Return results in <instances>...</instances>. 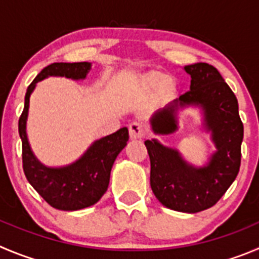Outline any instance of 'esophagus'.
Wrapping results in <instances>:
<instances>
[{"label": "esophagus", "mask_w": 259, "mask_h": 259, "mask_svg": "<svg viewBox=\"0 0 259 259\" xmlns=\"http://www.w3.org/2000/svg\"><path fill=\"white\" fill-rule=\"evenodd\" d=\"M130 136L131 139H144L146 136V127L142 122H132L130 124Z\"/></svg>", "instance_id": "esophagus-1"}]
</instances>
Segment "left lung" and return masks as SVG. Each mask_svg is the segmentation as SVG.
Returning <instances> with one entry per match:
<instances>
[{
	"mask_svg": "<svg viewBox=\"0 0 259 259\" xmlns=\"http://www.w3.org/2000/svg\"><path fill=\"white\" fill-rule=\"evenodd\" d=\"M184 70L191 76V90L155 112L150 120L152 131L156 135L173 134L178 130V110L189 105L199 107L216 151L205 166L197 168L188 164L178 150L164 146L157 140H146L145 145L155 197L165 207L194 213L212 207L235 181L244 127L235 94L213 66L199 62Z\"/></svg>",
	"mask_w": 259,
	"mask_h": 259,
	"instance_id": "left-lung-1",
	"label": "left lung"
}]
</instances>
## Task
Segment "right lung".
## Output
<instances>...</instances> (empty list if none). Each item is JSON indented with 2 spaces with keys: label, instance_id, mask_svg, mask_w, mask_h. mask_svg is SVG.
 <instances>
[{
  "label": "right lung",
  "instance_id": "right-lung-1",
  "mask_svg": "<svg viewBox=\"0 0 259 259\" xmlns=\"http://www.w3.org/2000/svg\"><path fill=\"white\" fill-rule=\"evenodd\" d=\"M91 70V63L57 62L47 66L28 86L25 105L19 119V135L23 144V169L26 179L52 207L77 211L95 205L107 192L110 170L118 154L128 141V130L123 127L114 134L97 140L75 162L61 168L41 164L31 151L26 136L29 100L38 81L49 76L82 80Z\"/></svg>",
  "mask_w": 259,
  "mask_h": 259
}]
</instances>
